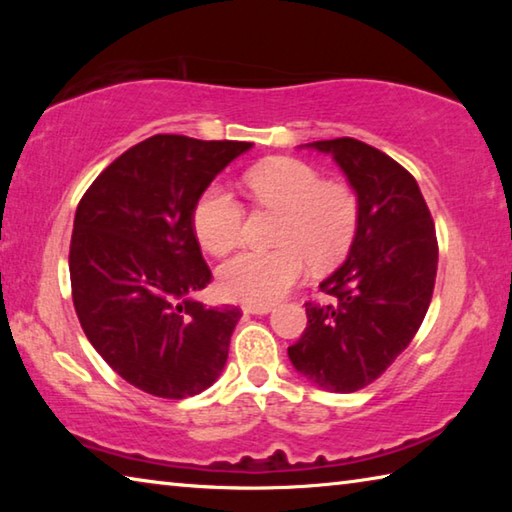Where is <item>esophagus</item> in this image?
<instances>
[{
	"mask_svg": "<svg viewBox=\"0 0 512 512\" xmlns=\"http://www.w3.org/2000/svg\"><path fill=\"white\" fill-rule=\"evenodd\" d=\"M241 309H244V314L262 316V314H268V311H271L273 307H271V305H244Z\"/></svg>",
	"mask_w": 512,
	"mask_h": 512,
	"instance_id": "1",
	"label": "esophagus"
}]
</instances>
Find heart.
<instances>
[{"mask_svg": "<svg viewBox=\"0 0 512 512\" xmlns=\"http://www.w3.org/2000/svg\"><path fill=\"white\" fill-rule=\"evenodd\" d=\"M255 201L282 212L273 250H244L221 266L219 287L232 300L268 305L296 287L307 271L343 262L361 223L359 196L348 183L325 180L316 167L277 158L246 173ZM244 205L214 183L198 196L194 230L205 250L225 255L244 237Z\"/></svg>", "mask_w": 512, "mask_h": 512, "instance_id": "obj_1", "label": "heart"}]
</instances>
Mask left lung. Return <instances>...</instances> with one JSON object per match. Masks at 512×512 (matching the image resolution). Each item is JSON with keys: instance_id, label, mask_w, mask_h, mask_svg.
<instances>
[{"instance_id": "1", "label": "left lung", "mask_w": 512, "mask_h": 512, "mask_svg": "<svg viewBox=\"0 0 512 512\" xmlns=\"http://www.w3.org/2000/svg\"><path fill=\"white\" fill-rule=\"evenodd\" d=\"M329 153L359 196L361 223L341 268L320 282L334 300L305 302L307 327L289 348L302 377L354 393L409 348L433 296L436 225L418 183L375 146L336 137L307 144Z\"/></svg>"}]
</instances>
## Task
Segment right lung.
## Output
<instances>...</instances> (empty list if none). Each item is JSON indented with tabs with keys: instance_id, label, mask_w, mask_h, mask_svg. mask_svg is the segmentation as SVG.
I'll use <instances>...</instances> for the list:
<instances>
[{
	"instance_id": "1",
	"label": "right lung",
	"mask_w": 512,
	"mask_h": 512,
	"mask_svg": "<svg viewBox=\"0 0 512 512\" xmlns=\"http://www.w3.org/2000/svg\"><path fill=\"white\" fill-rule=\"evenodd\" d=\"M250 146L153 135L110 162L76 207L69 244L76 316L103 361L144 393L198 395L228 361L241 309L189 298L212 280L194 207Z\"/></svg>"
}]
</instances>
